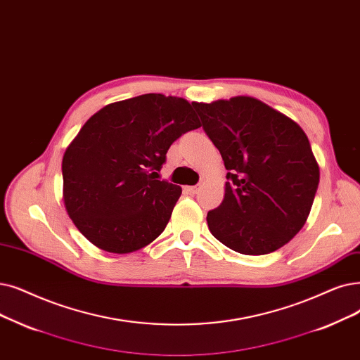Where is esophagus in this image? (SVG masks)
Listing matches in <instances>:
<instances>
[{
  "label": "esophagus",
  "mask_w": 360,
  "mask_h": 360,
  "mask_svg": "<svg viewBox=\"0 0 360 360\" xmlns=\"http://www.w3.org/2000/svg\"><path fill=\"white\" fill-rule=\"evenodd\" d=\"M186 191L190 194H197L200 191V185H194V186H186Z\"/></svg>",
  "instance_id": "obj_1"
}]
</instances>
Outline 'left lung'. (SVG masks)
Segmentation results:
<instances>
[{"mask_svg": "<svg viewBox=\"0 0 360 360\" xmlns=\"http://www.w3.org/2000/svg\"><path fill=\"white\" fill-rule=\"evenodd\" d=\"M193 105L228 170L224 201L207 213L212 236L248 256L285 245L304 226L319 184L307 135L255 97Z\"/></svg>", "mask_w": 360, "mask_h": 360, "instance_id": "left-lung-1", "label": "left lung"}]
</instances>
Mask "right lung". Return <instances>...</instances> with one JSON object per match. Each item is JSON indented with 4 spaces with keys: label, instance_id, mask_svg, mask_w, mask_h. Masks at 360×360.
I'll list each match as a JSON object with an SVG mask.
<instances>
[{
    "label": "right lung",
    "instance_id": "add662e5",
    "mask_svg": "<svg viewBox=\"0 0 360 360\" xmlns=\"http://www.w3.org/2000/svg\"><path fill=\"white\" fill-rule=\"evenodd\" d=\"M201 127L185 98L144 94L92 115L65 151L63 202L82 236L127 255L165 231L182 193L159 181L172 143Z\"/></svg>",
    "mask_w": 360,
    "mask_h": 360
}]
</instances>
